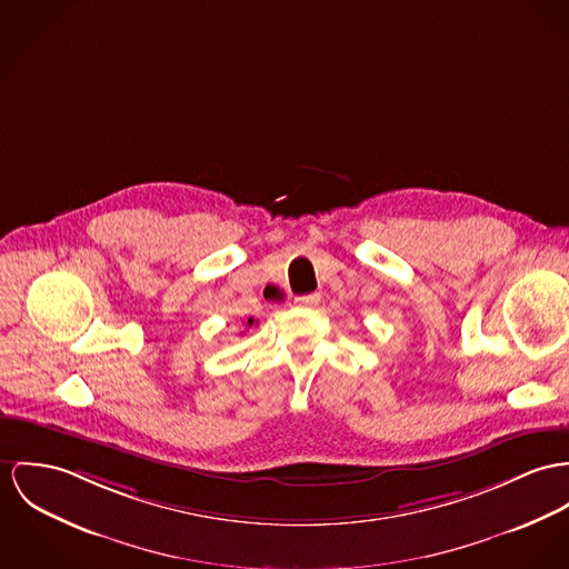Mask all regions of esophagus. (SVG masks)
<instances>
[{
  "mask_svg": "<svg viewBox=\"0 0 569 569\" xmlns=\"http://www.w3.org/2000/svg\"><path fill=\"white\" fill-rule=\"evenodd\" d=\"M299 306H318L320 301V295L318 292H311V295H303V297H297L295 299Z\"/></svg>",
  "mask_w": 569,
  "mask_h": 569,
  "instance_id": "34e87169",
  "label": "esophagus"
}]
</instances>
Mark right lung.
I'll list each match as a JSON object with an SVG mask.
<instances>
[{
	"instance_id": "add662e5",
	"label": "right lung",
	"mask_w": 569,
	"mask_h": 569,
	"mask_svg": "<svg viewBox=\"0 0 569 569\" xmlns=\"http://www.w3.org/2000/svg\"><path fill=\"white\" fill-rule=\"evenodd\" d=\"M244 325H247V329H249V327H253V318H249Z\"/></svg>"
}]
</instances>
